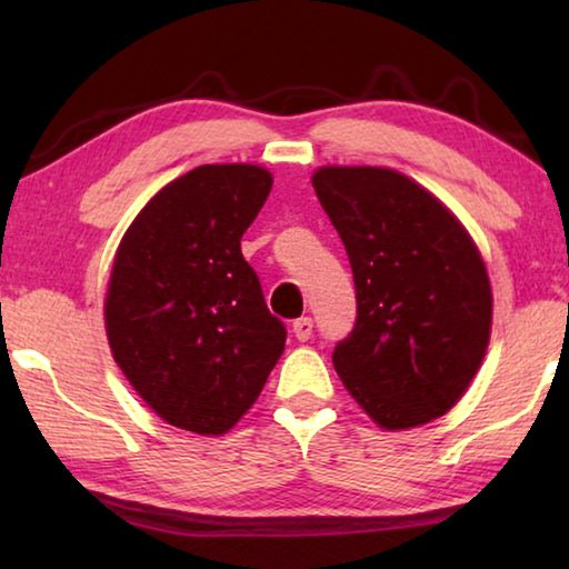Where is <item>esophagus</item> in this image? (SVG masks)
Returning <instances> with one entry per match:
<instances>
[{
	"label": "esophagus",
	"mask_w": 569,
	"mask_h": 569,
	"mask_svg": "<svg viewBox=\"0 0 569 569\" xmlns=\"http://www.w3.org/2000/svg\"><path fill=\"white\" fill-rule=\"evenodd\" d=\"M311 333H313V321L311 319H298V321H293V336L298 341H308L311 339Z\"/></svg>",
	"instance_id": "34e87169"
}]
</instances>
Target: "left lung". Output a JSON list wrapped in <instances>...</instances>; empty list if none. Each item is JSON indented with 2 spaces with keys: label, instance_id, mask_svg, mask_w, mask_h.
I'll return each mask as SVG.
<instances>
[{
  "label": "left lung",
  "instance_id": "8db88e82",
  "mask_svg": "<svg viewBox=\"0 0 569 569\" xmlns=\"http://www.w3.org/2000/svg\"><path fill=\"white\" fill-rule=\"evenodd\" d=\"M311 182L353 271L356 323L333 349L343 387L389 431L445 417L492 331V288L475 240L397 170L326 166Z\"/></svg>",
  "mask_w": 569,
  "mask_h": 569
}]
</instances>
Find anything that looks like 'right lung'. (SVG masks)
Masks as SVG:
<instances>
[{"instance_id":"right-lung-1","label":"right lung","mask_w":569,"mask_h":569,"mask_svg":"<svg viewBox=\"0 0 569 569\" xmlns=\"http://www.w3.org/2000/svg\"><path fill=\"white\" fill-rule=\"evenodd\" d=\"M273 178L248 162L168 182L114 253L104 329L114 361L172 427L218 437L253 407L286 346L240 238Z\"/></svg>"}]
</instances>
